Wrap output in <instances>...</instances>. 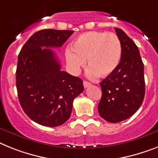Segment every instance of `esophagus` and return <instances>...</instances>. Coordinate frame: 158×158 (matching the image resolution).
I'll use <instances>...</instances> for the list:
<instances>
[{"mask_svg":"<svg viewBox=\"0 0 158 158\" xmlns=\"http://www.w3.org/2000/svg\"><path fill=\"white\" fill-rule=\"evenodd\" d=\"M90 85H91V83H88V82L85 81V80L83 81V87H85V88H87V87H89Z\"/></svg>","mask_w":158,"mask_h":158,"instance_id":"obj_1","label":"esophagus"}]
</instances>
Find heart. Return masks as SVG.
Segmentation results:
<instances>
[{
	"label": "heart",
	"mask_w": 158,
	"mask_h": 158,
	"mask_svg": "<svg viewBox=\"0 0 158 158\" xmlns=\"http://www.w3.org/2000/svg\"><path fill=\"white\" fill-rule=\"evenodd\" d=\"M72 49H67L66 59L73 72H79L85 66L89 67L88 75L107 77L116 71L121 58V44L112 33L91 31L82 34L75 39Z\"/></svg>",
	"instance_id": "heart-1"
}]
</instances>
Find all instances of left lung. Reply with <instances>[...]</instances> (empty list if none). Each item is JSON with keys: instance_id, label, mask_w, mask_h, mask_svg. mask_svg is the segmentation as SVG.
<instances>
[{"instance_id": "1", "label": "left lung", "mask_w": 158, "mask_h": 158, "mask_svg": "<svg viewBox=\"0 0 158 158\" xmlns=\"http://www.w3.org/2000/svg\"><path fill=\"white\" fill-rule=\"evenodd\" d=\"M115 30L121 44V58L116 71L99 83L102 97L98 105L99 116L110 123L132 116L145 93L144 64L138 47L123 30Z\"/></svg>"}]
</instances>
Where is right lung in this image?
<instances>
[{
    "instance_id": "right-lung-1",
    "label": "right lung",
    "mask_w": 158,
    "mask_h": 158,
    "mask_svg": "<svg viewBox=\"0 0 158 158\" xmlns=\"http://www.w3.org/2000/svg\"><path fill=\"white\" fill-rule=\"evenodd\" d=\"M73 30H42L22 46L16 71L20 104L32 120L47 127L62 125L71 116L73 101L84 89L83 80L61 71L50 48L63 46Z\"/></svg>"
}]
</instances>
